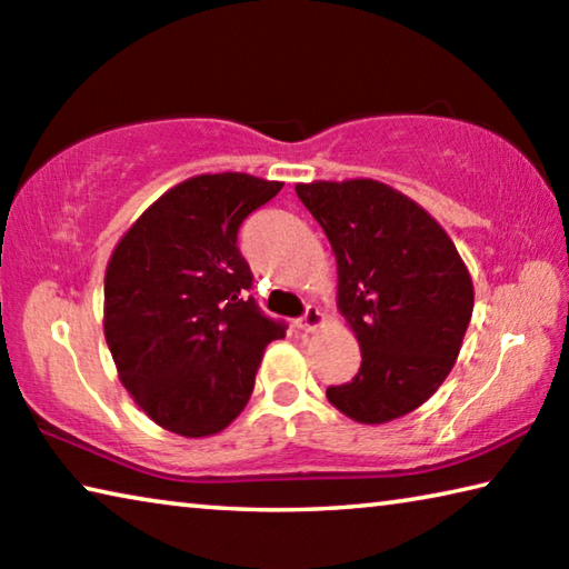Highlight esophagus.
I'll list each match as a JSON object with an SVG mask.
<instances>
[{"instance_id": "1", "label": "esophagus", "mask_w": 569, "mask_h": 569, "mask_svg": "<svg viewBox=\"0 0 569 569\" xmlns=\"http://www.w3.org/2000/svg\"><path fill=\"white\" fill-rule=\"evenodd\" d=\"M321 323H323V313L316 306H308L301 319H296V329L298 331H313V329H319Z\"/></svg>"}]
</instances>
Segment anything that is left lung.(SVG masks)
I'll return each mask as SVG.
<instances>
[{
  "label": "left lung",
  "mask_w": 569,
  "mask_h": 569,
  "mask_svg": "<svg viewBox=\"0 0 569 569\" xmlns=\"http://www.w3.org/2000/svg\"><path fill=\"white\" fill-rule=\"evenodd\" d=\"M331 240L339 311L361 346V369L326 397L346 417L387 423L421 407L455 366L475 286L451 238L427 210L377 180L296 186Z\"/></svg>",
  "instance_id": "1"
}]
</instances>
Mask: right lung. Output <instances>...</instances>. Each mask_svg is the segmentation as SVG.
Instances as JSON below:
<instances>
[{"label":"right lung","mask_w":569,"mask_h":569,"mask_svg":"<svg viewBox=\"0 0 569 569\" xmlns=\"http://www.w3.org/2000/svg\"><path fill=\"white\" fill-rule=\"evenodd\" d=\"M283 182L218 172L180 182L122 236L104 273V339L134 403L180 437H210L253 393L286 323L248 296L238 228Z\"/></svg>","instance_id":"1"}]
</instances>
